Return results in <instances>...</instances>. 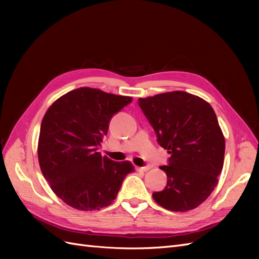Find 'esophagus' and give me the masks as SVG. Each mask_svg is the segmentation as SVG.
Returning a JSON list of instances; mask_svg holds the SVG:
<instances>
[{"label":"esophagus","instance_id":"esophagus-1","mask_svg":"<svg viewBox=\"0 0 259 259\" xmlns=\"http://www.w3.org/2000/svg\"><path fill=\"white\" fill-rule=\"evenodd\" d=\"M150 169V167L149 166H144V167H137V170H139V171H147V170H149Z\"/></svg>","mask_w":259,"mask_h":259}]
</instances>
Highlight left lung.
Returning a JSON list of instances; mask_svg holds the SVG:
<instances>
[{
	"label": "left lung",
	"mask_w": 259,
	"mask_h": 259,
	"mask_svg": "<svg viewBox=\"0 0 259 259\" xmlns=\"http://www.w3.org/2000/svg\"><path fill=\"white\" fill-rule=\"evenodd\" d=\"M138 105L153 127L158 143L170 153L166 187L154 201L173 211L204 202L218 184L225 156V137L211 106L183 91L139 98Z\"/></svg>",
	"instance_id": "1"
}]
</instances>
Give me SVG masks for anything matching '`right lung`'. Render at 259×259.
Instances as JSON below:
<instances>
[{"label": "right lung", "instance_id": "right-lung-1", "mask_svg": "<svg viewBox=\"0 0 259 259\" xmlns=\"http://www.w3.org/2000/svg\"><path fill=\"white\" fill-rule=\"evenodd\" d=\"M133 98L80 88L58 98L46 111L37 144L38 163L54 193L80 210L110 205L134 166L114 162L97 149L111 117Z\"/></svg>", "mask_w": 259, "mask_h": 259}]
</instances>
